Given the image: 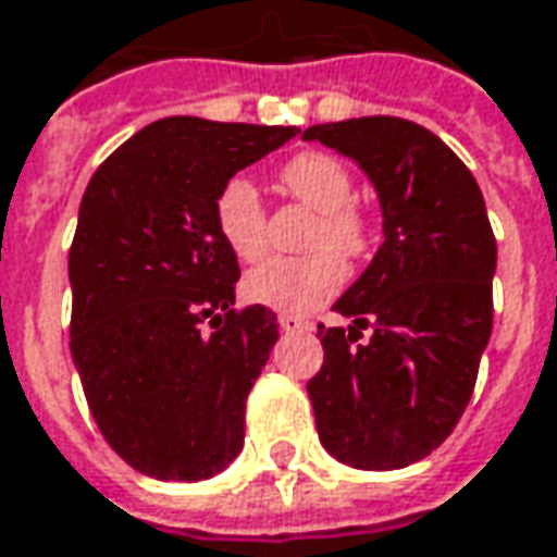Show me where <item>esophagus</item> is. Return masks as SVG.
I'll list each match as a JSON object with an SVG mask.
<instances>
[{"mask_svg":"<svg viewBox=\"0 0 557 557\" xmlns=\"http://www.w3.org/2000/svg\"><path fill=\"white\" fill-rule=\"evenodd\" d=\"M278 324H282V331H285V334H304V331L312 327V324L304 322V319H297V315H282Z\"/></svg>","mask_w":557,"mask_h":557,"instance_id":"obj_1","label":"esophagus"}]
</instances>
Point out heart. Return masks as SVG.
Instances as JSON below:
<instances>
[{
	"label": "heart",
	"mask_w": 557,
	"mask_h": 557,
	"mask_svg": "<svg viewBox=\"0 0 557 557\" xmlns=\"http://www.w3.org/2000/svg\"><path fill=\"white\" fill-rule=\"evenodd\" d=\"M282 181L294 199L309 205L322 214V226L315 230L312 248L319 253L287 260L275 257L260 263L242 282L245 300L267 306L285 315H306L315 306L331 300L343 287L346 267L343 257H358L368 248V223L349 208L352 177L346 165L327 152H300L282 168ZM214 226L220 242L242 263H253L267 251V214L260 193L248 177H233L220 186L214 199ZM322 247L338 251L322 252Z\"/></svg>",
	"instance_id": "b5f03b06"
}]
</instances>
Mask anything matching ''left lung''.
Here are the masks:
<instances>
[{
	"instance_id": "obj_1",
	"label": "left lung",
	"mask_w": 557,
	"mask_h": 557,
	"mask_svg": "<svg viewBox=\"0 0 557 557\" xmlns=\"http://www.w3.org/2000/svg\"><path fill=\"white\" fill-rule=\"evenodd\" d=\"M374 183L383 245L319 327L324 364L306 383L324 450L389 472L429 457L472 398L494 327L496 238L457 152L417 122L361 115L312 125ZM369 339H360V331Z\"/></svg>"
}]
</instances>
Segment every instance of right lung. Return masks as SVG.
I'll list each match as a JSON object with an SVG mask.
<instances>
[{"label":"right lung","instance_id":"add662e5","mask_svg":"<svg viewBox=\"0 0 557 557\" xmlns=\"http://www.w3.org/2000/svg\"><path fill=\"white\" fill-rule=\"evenodd\" d=\"M297 134L171 115L88 181L70 248V352L97 429L149 479H211L245 444V401L278 319L267 306L233 309L242 272L214 199Z\"/></svg>","mask_w":557,"mask_h":557}]
</instances>
